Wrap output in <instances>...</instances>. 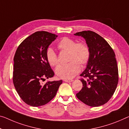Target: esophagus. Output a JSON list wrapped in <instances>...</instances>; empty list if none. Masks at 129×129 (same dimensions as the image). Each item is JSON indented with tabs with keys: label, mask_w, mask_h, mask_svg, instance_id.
I'll list each match as a JSON object with an SVG mask.
<instances>
[{
	"label": "esophagus",
	"mask_w": 129,
	"mask_h": 129,
	"mask_svg": "<svg viewBox=\"0 0 129 129\" xmlns=\"http://www.w3.org/2000/svg\"><path fill=\"white\" fill-rule=\"evenodd\" d=\"M73 80H67V79H65L64 80V82H72Z\"/></svg>",
	"instance_id": "esophagus-1"
}]
</instances>
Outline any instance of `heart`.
Returning a JSON list of instances; mask_svg holds the SVG:
<instances>
[{"instance_id":"heart-1","label":"heart","mask_w":129,"mask_h":129,"mask_svg":"<svg viewBox=\"0 0 129 129\" xmlns=\"http://www.w3.org/2000/svg\"><path fill=\"white\" fill-rule=\"evenodd\" d=\"M58 48L61 51L69 52L68 64L57 67L55 73L61 78L71 79L80 72L81 67H85L90 59V51L88 45L84 42H77L74 39L64 37L58 43ZM46 59L51 66L56 67L59 60L56 52L49 48L46 52Z\"/></svg>"}]
</instances>
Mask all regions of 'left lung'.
<instances>
[{
  "label": "left lung",
  "instance_id": "8db88e82",
  "mask_svg": "<svg viewBox=\"0 0 129 129\" xmlns=\"http://www.w3.org/2000/svg\"><path fill=\"white\" fill-rule=\"evenodd\" d=\"M74 35L84 37L90 51L87 67L80 76L83 87L76 94L79 100L91 107L107 103L114 94L118 83L119 75L115 54L106 40L90 30Z\"/></svg>",
  "mask_w": 129,
  "mask_h": 129
}]
</instances>
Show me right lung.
<instances>
[{
  "mask_svg": "<svg viewBox=\"0 0 129 129\" xmlns=\"http://www.w3.org/2000/svg\"><path fill=\"white\" fill-rule=\"evenodd\" d=\"M57 35L38 31L26 38L18 47L14 57L13 81L18 94L32 107L46 104L54 98L62 80L48 81L44 78L55 74L46 59L48 46Z\"/></svg>",
  "mask_w": 129,
  "mask_h": 129,
  "instance_id": "right-lung-1",
  "label": "right lung"
}]
</instances>
